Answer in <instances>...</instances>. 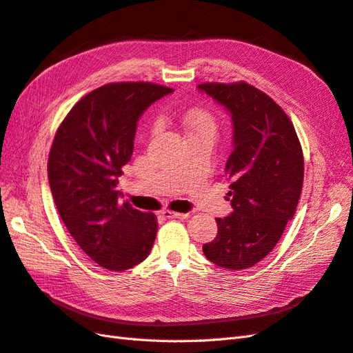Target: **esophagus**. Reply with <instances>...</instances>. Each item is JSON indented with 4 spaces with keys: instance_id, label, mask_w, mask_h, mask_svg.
Instances as JSON below:
<instances>
[{
    "instance_id": "34e87169",
    "label": "esophagus",
    "mask_w": 353,
    "mask_h": 353,
    "mask_svg": "<svg viewBox=\"0 0 353 353\" xmlns=\"http://www.w3.org/2000/svg\"><path fill=\"white\" fill-rule=\"evenodd\" d=\"M162 216H165L168 219H185V218H188V213H178V212H172V210H163Z\"/></svg>"
}]
</instances>
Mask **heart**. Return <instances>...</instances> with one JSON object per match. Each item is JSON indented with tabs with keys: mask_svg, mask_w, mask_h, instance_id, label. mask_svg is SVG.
I'll list each match as a JSON object with an SVG mask.
<instances>
[{
	"mask_svg": "<svg viewBox=\"0 0 353 353\" xmlns=\"http://www.w3.org/2000/svg\"><path fill=\"white\" fill-rule=\"evenodd\" d=\"M185 126H187L188 135L215 131V122H213V117L206 112H191L185 119Z\"/></svg>",
	"mask_w": 353,
	"mask_h": 353,
	"instance_id": "b5f03b06",
	"label": "heart"
}]
</instances>
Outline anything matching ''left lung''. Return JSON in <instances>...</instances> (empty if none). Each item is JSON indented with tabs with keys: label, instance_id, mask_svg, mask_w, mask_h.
<instances>
[{
	"label": "left lung",
	"instance_id": "8db88e82",
	"mask_svg": "<svg viewBox=\"0 0 353 353\" xmlns=\"http://www.w3.org/2000/svg\"><path fill=\"white\" fill-rule=\"evenodd\" d=\"M225 109L232 152L225 174L232 212L216 218L218 234L203 253L218 266L245 270L261 262L283 236L302 193L303 154L292 121L271 97L245 82L200 83Z\"/></svg>",
	"mask_w": 353,
	"mask_h": 353
}]
</instances>
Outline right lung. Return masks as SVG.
<instances>
[{
	"label": "right lung",
	"instance_id": "1",
	"mask_svg": "<svg viewBox=\"0 0 353 353\" xmlns=\"http://www.w3.org/2000/svg\"><path fill=\"white\" fill-rule=\"evenodd\" d=\"M170 92L148 82L104 85L73 105L52 141L48 181L60 218L105 270H130L153 248L156 216L122 203L117 178L132 156L140 117Z\"/></svg>",
	"mask_w": 353,
	"mask_h": 353
}]
</instances>
